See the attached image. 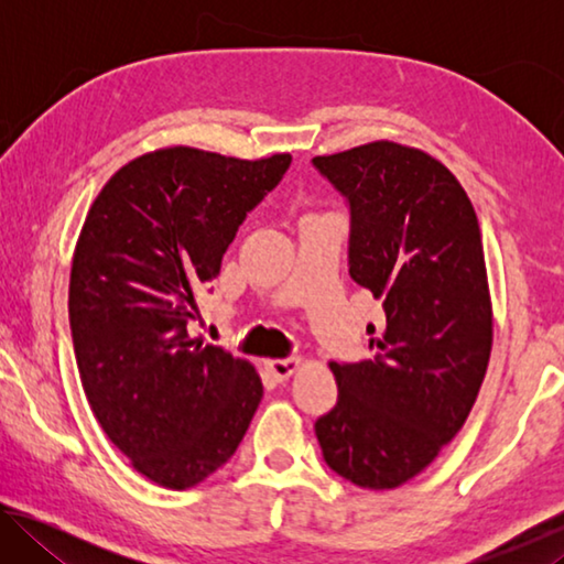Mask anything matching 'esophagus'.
Listing matches in <instances>:
<instances>
[{"label":"esophagus","mask_w":564,"mask_h":564,"mask_svg":"<svg viewBox=\"0 0 564 564\" xmlns=\"http://www.w3.org/2000/svg\"><path fill=\"white\" fill-rule=\"evenodd\" d=\"M301 368V358H279V360H269L265 362V370L275 378V380H289L295 370Z\"/></svg>","instance_id":"obj_1"}]
</instances>
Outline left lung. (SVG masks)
Instances as JSON below:
<instances>
[{"label": "left lung", "instance_id": "1", "mask_svg": "<svg viewBox=\"0 0 564 564\" xmlns=\"http://www.w3.org/2000/svg\"><path fill=\"white\" fill-rule=\"evenodd\" d=\"M313 164L350 204V279L383 301L373 360L328 362L338 403L316 423L330 470L393 490L453 441L492 350L482 236L465 188L423 149L370 141Z\"/></svg>", "mask_w": 564, "mask_h": 564}]
</instances>
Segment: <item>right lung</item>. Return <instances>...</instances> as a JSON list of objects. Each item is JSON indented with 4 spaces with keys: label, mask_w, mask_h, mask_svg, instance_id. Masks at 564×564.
<instances>
[{
    "label": "right lung",
    "mask_w": 564,
    "mask_h": 564,
    "mask_svg": "<svg viewBox=\"0 0 564 564\" xmlns=\"http://www.w3.org/2000/svg\"><path fill=\"white\" fill-rule=\"evenodd\" d=\"M289 164L156 149L123 164L84 218L69 275L82 388L109 441L161 488H194L231 460L263 398L251 362L186 326L196 291Z\"/></svg>",
    "instance_id": "add662e5"
}]
</instances>
